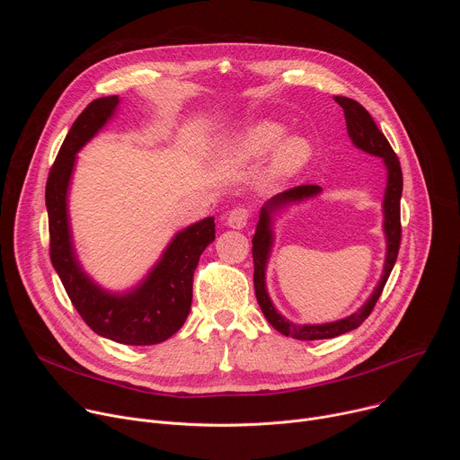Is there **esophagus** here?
<instances>
[{"label":"esophagus","instance_id":"obj_1","mask_svg":"<svg viewBox=\"0 0 460 460\" xmlns=\"http://www.w3.org/2000/svg\"><path fill=\"white\" fill-rule=\"evenodd\" d=\"M247 220H249V211L243 209V208H236L229 213L227 226L231 229H243L247 226Z\"/></svg>","mask_w":460,"mask_h":460}]
</instances>
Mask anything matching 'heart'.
<instances>
[{"instance_id":"heart-1","label":"heart","mask_w":460,"mask_h":460,"mask_svg":"<svg viewBox=\"0 0 460 460\" xmlns=\"http://www.w3.org/2000/svg\"><path fill=\"white\" fill-rule=\"evenodd\" d=\"M288 135V127L275 119H260L231 140L226 156L234 164H252L264 160L270 153V176L284 181L296 176L313 158V146L302 135Z\"/></svg>"}]
</instances>
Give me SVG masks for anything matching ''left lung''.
<instances>
[{"mask_svg":"<svg viewBox=\"0 0 460 460\" xmlns=\"http://www.w3.org/2000/svg\"><path fill=\"white\" fill-rule=\"evenodd\" d=\"M335 102L344 109L348 135L353 142V146L371 156H376L384 162L387 171V183L384 192L382 202V213H384V234H385V260L384 270L378 284L375 286L371 296L364 302L360 309H357L353 314L325 323H296L282 316L277 307L273 305L268 286H266V271L268 261L271 256V249L275 243V217L293 206L305 200L314 199L320 194L318 185H298L289 190H284L273 199H270L264 208L260 209V218L256 224V231L252 236V261H254V293L258 305L268 318V322L286 337L296 339V341H322V339H335L339 335H344L348 332L357 330V327L369 316L373 311L387 279L389 273L395 266L399 247H401V196H402V171L399 158L395 151L391 149L385 137L380 133L376 123L373 121L371 114L355 100L346 96H335Z\"/></svg>","mask_w":460,"mask_h":460,"instance_id":"obj_1","label":"left lung"}]
</instances>
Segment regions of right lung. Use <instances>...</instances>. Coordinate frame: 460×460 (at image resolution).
I'll return each instance as SVG.
<instances>
[{
    "label": "right lung",
    "instance_id": "1",
    "mask_svg": "<svg viewBox=\"0 0 460 460\" xmlns=\"http://www.w3.org/2000/svg\"><path fill=\"white\" fill-rule=\"evenodd\" d=\"M118 105V96L91 102L65 137L49 172L45 206L50 260L73 305L94 333L125 346H153L172 337L190 311L192 275L200 254L215 240V218L178 231L149 273L127 291H109L85 273L73 242L69 187L76 155L109 123Z\"/></svg>",
    "mask_w": 460,
    "mask_h": 460
}]
</instances>
